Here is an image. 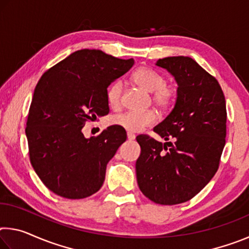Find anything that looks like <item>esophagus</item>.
Listing matches in <instances>:
<instances>
[{
	"instance_id": "1",
	"label": "esophagus",
	"mask_w": 249,
	"mask_h": 249,
	"mask_svg": "<svg viewBox=\"0 0 249 249\" xmlns=\"http://www.w3.org/2000/svg\"><path fill=\"white\" fill-rule=\"evenodd\" d=\"M135 137H136V136H135V134L130 133V132H128V133H127V138H128L129 141H134V140H135Z\"/></svg>"
}]
</instances>
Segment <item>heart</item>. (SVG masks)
Instances as JSON below:
<instances>
[{"instance_id":"b5f03b06","label":"heart","mask_w":249,"mask_h":249,"mask_svg":"<svg viewBox=\"0 0 249 249\" xmlns=\"http://www.w3.org/2000/svg\"><path fill=\"white\" fill-rule=\"evenodd\" d=\"M133 80L142 89L151 92V101L159 109L167 111L175 103L177 92L166 83V78L154 69L142 67L133 73ZM123 83L120 80L112 82L107 89V101L112 108H119L122 104ZM156 113L151 109L145 112H124L112 117L111 123L128 132L137 133L154 124Z\"/></svg>"}]
</instances>
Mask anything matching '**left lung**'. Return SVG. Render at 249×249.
I'll use <instances>...</instances> for the list:
<instances>
[{"label":"left lung","instance_id":"left-lung-1","mask_svg":"<svg viewBox=\"0 0 249 249\" xmlns=\"http://www.w3.org/2000/svg\"><path fill=\"white\" fill-rule=\"evenodd\" d=\"M178 82L174 109L154 132L168 142L138 135L137 182L155 203L174 205L196 196L220 166L226 137L225 96L217 80L190 57H167L156 64Z\"/></svg>","mask_w":249,"mask_h":249}]
</instances>
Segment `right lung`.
Segmentation results:
<instances>
[{
	"label": "right lung",
	"mask_w": 249,
	"mask_h": 249,
	"mask_svg": "<svg viewBox=\"0 0 249 249\" xmlns=\"http://www.w3.org/2000/svg\"><path fill=\"white\" fill-rule=\"evenodd\" d=\"M133 65V58L81 49L41 75L29 107L26 136L34 170L54 195L84 199L102 187L107 163L126 141V132L112 125L86 138L81 129L108 114L107 87Z\"/></svg>",
	"instance_id": "right-lung-1"
}]
</instances>
